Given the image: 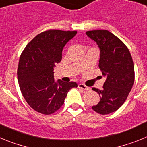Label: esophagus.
Returning <instances> with one entry per match:
<instances>
[{
  "instance_id": "esophagus-1",
  "label": "esophagus",
  "mask_w": 147,
  "mask_h": 147,
  "mask_svg": "<svg viewBox=\"0 0 147 147\" xmlns=\"http://www.w3.org/2000/svg\"><path fill=\"white\" fill-rule=\"evenodd\" d=\"M78 88H81V89L84 90H89V88H88L86 85H84V84H82V83H80V84H79V85H78Z\"/></svg>"
}]
</instances>
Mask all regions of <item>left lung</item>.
Here are the masks:
<instances>
[{
  "instance_id": "obj_1",
  "label": "left lung",
  "mask_w": 147,
  "mask_h": 147,
  "mask_svg": "<svg viewBox=\"0 0 147 147\" xmlns=\"http://www.w3.org/2000/svg\"><path fill=\"white\" fill-rule=\"evenodd\" d=\"M86 34L99 47L98 67L107 77L103 89L93 88L99 94L100 101L92 109L102 115L111 113L124 103L134 83L132 56L125 44L107 30H93Z\"/></svg>"
}]
</instances>
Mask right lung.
I'll return each instance as SVG.
<instances>
[{
    "label": "right lung",
    "instance_id": "add662e5",
    "mask_svg": "<svg viewBox=\"0 0 147 147\" xmlns=\"http://www.w3.org/2000/svg\"><path fill=\"white\" fill-rule=\"evenodd\" d=\"M76 31L49 29L28 42L19 59L18 80L20 91L35 111L51 115L64 104L67 92L76 88L74 82L54 79V67L62 59L63 47Z\"/></svg>",
    "mask_w": 147,
    "mask_h": 147
}]
</instances>
